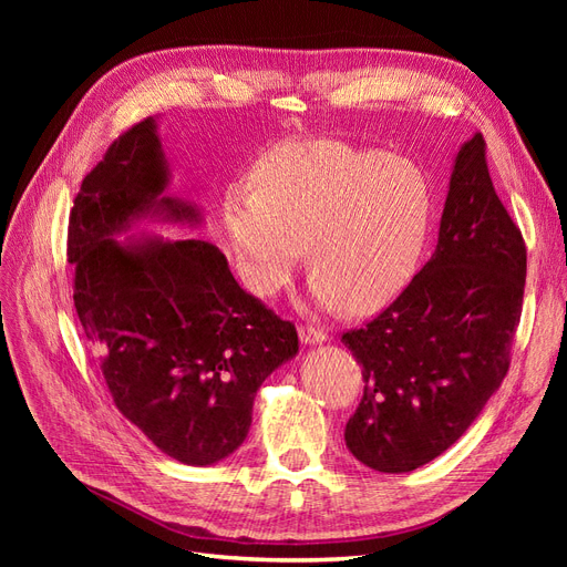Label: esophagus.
Listing matches in <instances>:
<instances>
[{
  "label": "esophagus",
  "mask_w": 567,
  "mask_h": 567,
  "mask_svg": "<svg viewBox=\"0 0 567 567\" xmlns=\"http://www.w3.org/2000/svg\"><path fill=\"white\" fill-rule=\"evenodd\" d=\"M298 333L305 346H319V342L326 340V333L319 329V326H312V323H300Z\"/></svg>",
  "instance_id": "34e87169"
}]
</instances>
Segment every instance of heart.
<instances>
[{"instance_id": "obj_1", "label": "heart", "mask_w": 567, "mask_h": 567, "mask_svg": "<svg viewBox=\"0 0 567 567\" xmlns=\"http://www.w3.org/2000/svg\"><path fill=\"white\" fill-rule=\"evenodd\" d=\"M255 179L229 186L221 203L238 274L252 293H279L307 246L321 305L346 302L367 315L400 296L433 213L416 163L383 148L302 140L267 153Z\"/></svg>"}]
</instances>
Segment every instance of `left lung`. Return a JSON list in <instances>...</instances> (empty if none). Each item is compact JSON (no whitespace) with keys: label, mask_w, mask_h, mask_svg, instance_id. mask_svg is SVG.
I'll return each mask as SVG.
<instances>
[{"label":"left lung","mask_w":567,"mask_h":567,"mask_svg":"<svg viewBox=\"0 0 567 567\" xmlns=\"http://www.w3.org/2000/svg\"><path fill=\"white\" fill-rule=\"evenodd\" d=\"M485 148L477 132L458 151L431 260L379 317L340 338L364 375L346 444L373 471L409 473L450 450L508 373L527 248Z\"/></svg>","instance_id":"1"}]
</instances>
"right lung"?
Wrapping results in <instances>:
<instances>
[{"instance_id": "add662e5", "label": "right lung", "mask_w": 567, "mask_h": 567, "mask_svg": "<svg viewBox=\"0 0 567 567\" xmlns=\"http://www.w3.org/2000/svg\"><path fill=\"white\" fill-rule=\"evenodd\" d=\"M165 184L156 120L144 117L75 196L73 300L120 414L167 456L210 466L241 447L255 392L298 352V331L246 293L208 241L111 238L148 213L196 221L192 205L161 198Z\"/></svg>"}]
</instances>
